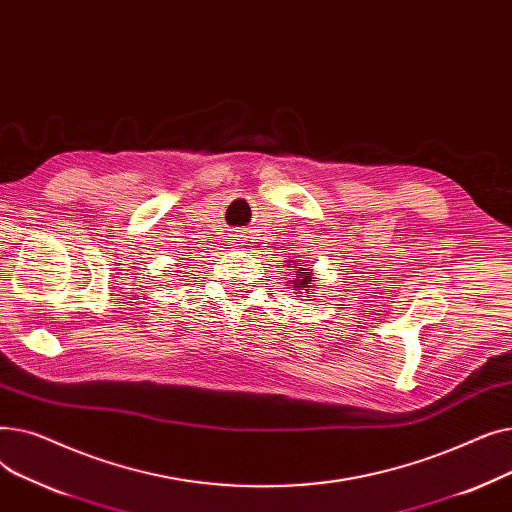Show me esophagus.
<instances>
[{"mask_svg":"<svg viewBox=\"0 0 512 512\" xmlns=\"http://www.w3.org/2000/svg\"><path fill=\"white\" fill-rule=\"evenodd\" d=\"M236 242H240V238H238V240H236Z\"/></svg>","mask_w":512,"mask_h":512,"instance_id":"1","label":"esophagus"}]
</instances>
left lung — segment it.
I'll list each match as a JSON object with an SVG mask.
<instances>
[{
	"label": "left lung",
	"mask_w": 512,
	"mask_h": 512,
	"mask_svg": "<svg viewBox=\"0 0 512 512\" xmlns=\"http://www.w3.org/2000/svg\"><path fill=\"white\" fill-rule=\"evenodd\" d=\"M313 282H315L313 274H311V270H307V267H299L297 274L292 276V280H288V284H292V290H297V294H301L303 290L311 292L313 290Z\"/></svg>",
	"instance_id": "left-lung-1"
}]
</instances>
